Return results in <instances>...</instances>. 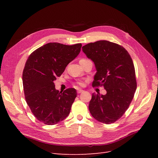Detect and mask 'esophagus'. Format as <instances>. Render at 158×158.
Listing matches in <instances>:
<instances>
[{
	"label": "esophagus",
	"mask_w": 158,
	"mask_h": 158,
	"mask_svg": "<svg viewBox=\"0 0 158 158\" xmlns=\"http://www.w3.org/2000/svg\"><path fill=\"white\" fill-rule=\"evenodd\" d=\"M83 92V89H77V93H78V94H80V93H81Z\"/></svg>",
	"instance_id": "34e87169"
}]
</instances>
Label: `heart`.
<instances>
[{
  "mask_svg": "<svg viewBox=\"0 0 158 158\" xmlns=\"http://www.w3.org/2000/svg\"><path fill=\"white\" fill-rule=\"evenodd\" d=\"M77 85H79L80 86H82V85H84V83H83V81H79V82H77Z\"/></svg>",
  "mask_w": 158,
  "mask_h": 158,
  "instance_id": "obj_1",
  "label": "heart"
}]
</instances>
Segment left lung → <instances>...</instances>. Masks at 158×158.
<instances>
[{"instance_id":"left-lung-1","label":"left lung","mask_w":158,"mask_h":158,"mask_svg":"<svg viewBox=\"0 0 158 158\" xmlns=\"http://www.w3.org/2000/svg\"><path fill=\"white\" fill-rule=\"evenodd\" d=\"M82 50L95 64L92 85H102L106 91L105 95L92 94L89 112L100 122H115L129 107L136 89L132 60L122 46L108 41L88 43Z\"/></svg>"}]
</instances>
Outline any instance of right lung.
<instances>
[{
	"mask_svg": "<svg viewBox=\"0 0 158 158\" xmlns=\"http://www.w3.org/2000/svg\"><path fill=\"white\" fill-rule=\"evenodd\" d=\"M82 45L49 43L33 52L22 75L25 98L33 115L47 125H54L70 113L77 96L75 88L59 92L53 81L79 55Z\"/></svg>",
	"mask_w": 158,
	"mask_h": 158,
	"instance_id": "1",
	"label": "right lung"
}]
</instances>
